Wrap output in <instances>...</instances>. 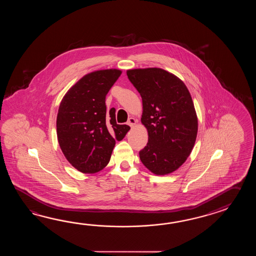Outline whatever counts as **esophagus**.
I'll return each instance as SVG.
<instances>
[{"label":"esophagus","instance_id":"34e87169","mask_svg":"<svg viewBox=\"0 0 256 256\" xmlns=\"http://www.w3.org/2000/svg\"><path fill=\"white\" fill-rule=\"evenodd\" d=\"M136 124V120L134 118H132V117H130L128 119V122H127V124L128 126H130V127H132V126H134Z\"/></svg>","mask_w":256,"mask_h":256}]
</instances>
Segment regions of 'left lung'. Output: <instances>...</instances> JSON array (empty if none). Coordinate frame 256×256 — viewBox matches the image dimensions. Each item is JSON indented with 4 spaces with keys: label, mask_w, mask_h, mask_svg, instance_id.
<instances>
[{
    "label": "left lung",
    "mask_w": 256,
    "mask_h": 256,
    "mask_svg": "<svg viewBox=\"0 0 256 256\" xmlns=\"http://www.w3.org/2000/svg\"><path fill=\"white\" fill-rule=\"evenodd\" d=\"M141 95L142 122L148 130L142 163L156 174L172 173L185 162L196 141L198 118L190 93L178 76L152 68L127 71Z\"/></svg>",
    "instance_id": "1"
}]
</instances>
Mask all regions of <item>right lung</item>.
I'll list each match as a JSON object with an SVG mask.
<instances>
[{
	"instance_id": "obj_1",
	"label": "right lung",
	"mask_w": 256,
	"mask_h": 256,
	"mask_svg": "<svg viewBox=\"0 0 256 256\" xmlns=\"http://www.w3.org/2000/svg\"><path fill=\"white\" fill-rule=\"evenodd\" d=\"M120 74L118 70L90 73L71 88L60 104L56 117L60 148L82 173L104 169L115 141L122 140L130 130V126L117 124L114 108L106 112V95Z\"/></svg>"
}]
</instances>
